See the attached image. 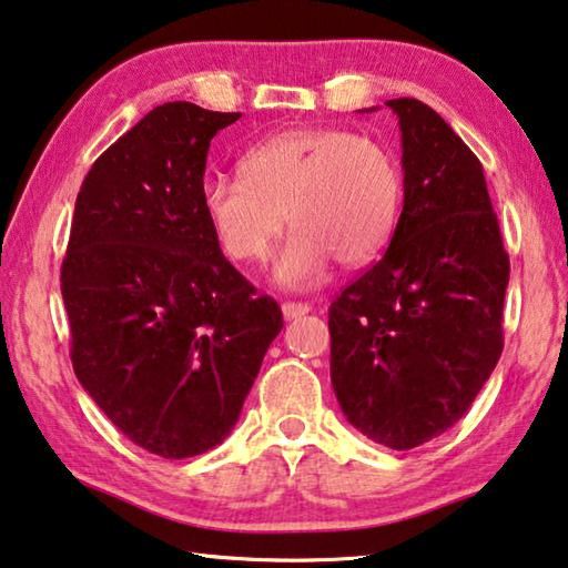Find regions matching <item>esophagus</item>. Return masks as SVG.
Masks as SVG:
<instances>
[{"instance_id": "obj_1", "label": "esophagus", "mask_w": 568, "mask_h": 568, "mask_svg": "<svg viewBox=\"0 0 568 568\" xmlns=\"http://www.w3.org/2000/svg\"><path fill=\"white\" fill-rule=\"evenodd\" d=\"M312 306L304 304V302H284L282 304V314L284 320H300L304 314H310Z\"/></svg>"}]
</instances>
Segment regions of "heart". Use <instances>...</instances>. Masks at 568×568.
Instances as JSON below:
<instances>
[{
    "label": "heart",
    "mask_w": 568,
    "mask_h": 568,
    "mask_svg": "<svg viewBox=\"0 0 568 568\" xmlns=\"http://www.w3.org/2000/svg\"><path fill=\"white\" fill-rule=\"evenodd\" d=\"M201 209L223 254L258 262L290 223L272 266L276 284L300 290L332 258L359 266L393 236L403 175L383 143L342 128H292L251 145L241 175L209 173Z\"/></svg>",
    "instance_id": "obj_1"
}]
</instances>
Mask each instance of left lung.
I'll return each mask as SVG.
<instances>
[{"label": "left lung", "instance_id": "left-lung-1", "mask_svg": "<svg viewBox=\"0 0 568 568\" xmlns=\"http://www.w3.org/2000/svg\"><path fill=\"white\" fill-rule=\"evenodd\" d=\"M385 105L403 133V213L329 306V372L362 435L410 450L458 423L494 372L510 264L470 148L420 100Z\"/></svg>", "mask_w": 568, "mask_h": 568}]
</instances>
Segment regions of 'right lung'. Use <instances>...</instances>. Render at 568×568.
<instances>
[{"label":"right lung","instance_id":"1","mask_svg":"<svg viewBox=\"0 0 568 568\" xmlns=\"http://www.w3.org/2000/svg\"><path fill=\"white\" fill-rule=\"evenodd\" d=\"M241 113L165 102L92 163L60 286L72 367L125 438L191 458L234 430L282 310L221 254L199 189Z\"/></svg>","mask_w":568,"mask_h":568}]
</instances>
